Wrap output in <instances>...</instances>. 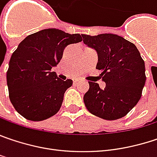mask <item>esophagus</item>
<instances>
[{
	"label": "esophagus",
	"mask_w": 157,
	"mask_h": 157,
	"mask_svg": "<svg viewBox=\"0 0 157 157\" xmlns=\"http://www.w3.org/2000/svg\"><path fill=\"white\" fill-rule=\"evenodd\" d=\"M82 82V80H80V79H75L74 80V82L75 83H78V82Z\"/></svg>",
	"instance_id": "1"
}]
</instances>
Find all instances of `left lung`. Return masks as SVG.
Segmentation results:
<instances>
[{
    "label": "left lung",
    "mask_w": 157,
    "mask_h": 157,
    "mask_svg": "<svg viewBox=\"0 0 157 157\" xmlns=\"http://www.w3.org/2000/svg\"><path fill=\"white\" fill-rule=\"evenodd\" d=\"M83 42L97 51L96 68L100 70L106 87L89 82L83 96L90 113L105 120H116L126 115L141 97L145 82V62L132 42L113 33L94 36L82 34Z\"/></svg>",
    "instance_id": "8db88e82"
}]
</instances>
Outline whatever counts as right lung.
Instances as JSON below:
<instances>
[{
	"label": "right lung",
	"mask_w": 157,
	"mask_h": 157,
	"mask_svg": "<svg viewBox=\"0 0 157 157\" xmlns=\"http://www.w3.org/2000/svg\"><path fill=\"white\" fill-rule=\"evenodd\" d=\"M79 33L56 28L26 36L13 52L7 72L10 99L18 114L30 121H42L57 114L73 81H63L52 68L65 48L82 42Z\"/></svg>",
	"instance_id": "obj_1"
}]
</instances>
